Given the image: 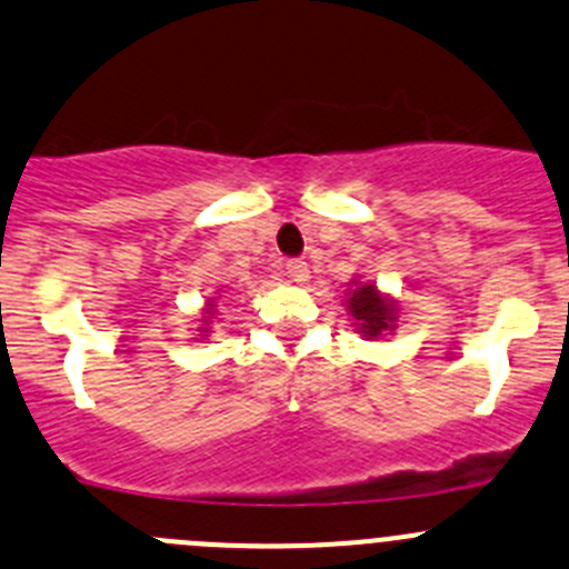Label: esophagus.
<instances>
[{
	"label": "esophagus",
	"instance_id": "34e87169",
	"mask_svg": "<svg viewBox=\"0 0 569 569\" xmlns=\"http://www.w3.org/2000/svg\"><path fill=\"white\" fill-rule=\"evenodd\" d=\"M284 273H288L296 284H305V281L310 279V268H307V262H301V259H290V262L284 264Z\"/></svg>",
	"mask_w": 569,
	"mask_h": 569
}]
</instances>
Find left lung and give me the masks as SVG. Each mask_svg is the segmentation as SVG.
Returning <instances> with one entry per match:
<instances>
[{
  "label": "left lung",
  "mask_w": 569,
  "mask_h": 569,
  "mask_svg": "<svg viewBox=\"0 0 569 569\" xmlns=\"http://www.w3.org/2000/svg\"><path fill=\"white\" fill-rule=\"evenodd\" d=\"M346 307L355 316L357 332H362L369 340L397 329V305L382 296L375 284H355V290H349Z\"/></svg>",
  "instance_id": "8db88e82"
}]
</instances>
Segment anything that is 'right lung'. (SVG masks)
Returning <instances> with one entry per match:
<instances>
[{"mask_svg": "<svg viewBox=\"0 0 569 569\" xmlns=\"http://www.w3.org/2000/svg\"><path fill=\"white\" fill-rule=\"evenodd\" d=\"M212 318H214V299L209 301V305H207V312H203V318H200V323H203V327L198 329L200 335H207V332H209V323H212Z\"/></svg>", "mask_w": 569, "mask_h": 569, "instance_id": "obj_1", "label": "right lung"}]
</instances>
